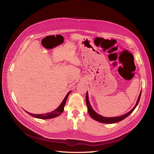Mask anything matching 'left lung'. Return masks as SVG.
I'll return each mask as SVG.
<instances>
[{
    "mask_svg": "<svg viewBox=\"0 0 154 154\" xmlns=\"http://www.w3.org/2000/svg\"><path fill=\"white\" fill-rule=\"evenodd\" d=\"M141 92H140V94H139V95L138 99H137V101L136 103V105H135L134 108L131 110L129 111L128 113L121 116H119V117L106 118V117H104V116H102L98 114L97 112H96L94 110H93L92 107L91 106V105L90 104L89 100H88V92H87V94H86V103H87V106L88 112V114H89L90 116L92 119H94V120L97 121V122H98L103 123H110H110H118V122H121V121H122L123 119H124L125 118H126L127 117H128V116L134 110V109H136V107L138 105L139 100H140V97H141Z\"/></svg>",
    "mask_w": 154,
    "mask_h": 154,
    "instance_id": "8db88e82",
    "label": "left lung"
}]
</instances>
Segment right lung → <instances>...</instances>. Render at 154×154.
<instances>
[{"instance_id":"obj_1","label":"right lung","mask_w":154,"mask_h":154,"mask_svg":"<svg viewBox=\"0 0 154 154\" xmlns=\"http://www.w3.org/2000/svg\"><path fill=\"white\" fill-rule=\"evenodd\" d=\"M71 92V91H69L67 93V94L66 95V97H65V98L63 99V100L62 101L61 104L59 105L58 108L54 110L51 112L46 113V114H35L30 113V112H27V111H26V112L27 114H29L30 116H32V117L36 118H38V119H51V118H54L55 117H57V116H60L63 112V109H64V106H65V105H66V101H67V97L69 95L70 92Z\"/></svg>"}]
</instances>
